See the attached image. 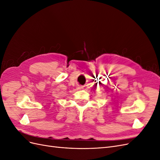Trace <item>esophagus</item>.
<instances>
[{
  "label": "esophagus",
  "instance_id": "esophagus-1",
  "mask_svg": "<svg viewBox=\"0 0 160 160\" xmlns=\"http://www.w3.org/2000/svg\"><path fill=\"white\" fill-rule=\"evenodd\" d=\"M77 89H83V87L79 85V86L78 87V88H77Z\"/></svg>",
  "mask_w": 160,
  "mask_h": 160
}]
</instances>
